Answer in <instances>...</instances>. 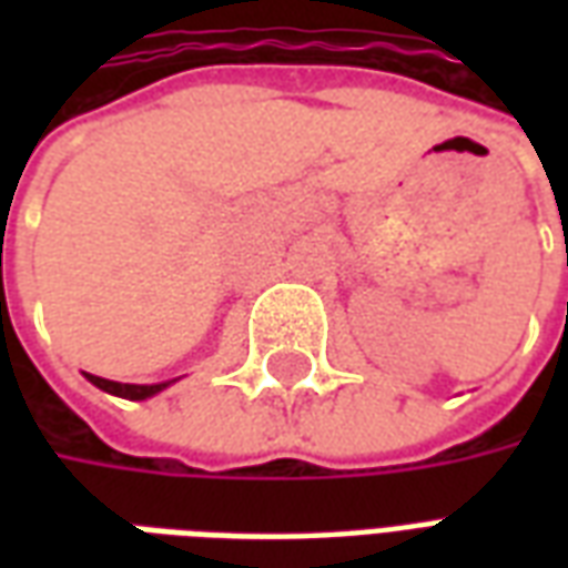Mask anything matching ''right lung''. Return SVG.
Masks as SVG:
<instances>
[{"instance_id":"right-lung-1","label":"right lung","mask_w":568,"mask_h":568,"mask_svg":"<svg viewBox=\"0 0 568 568\" xmlns=\"http://www.w3.org/2000/svg\"><path fill=\"white\" fill-rule=\"evenodd\" d=\"M88 381L97 386V389H103L109 395H118V398H130V402H142V398H151V395H158L161 389H166L173 381L166 383H151V386H136V383H115V381H105V377H97V374H88Z\"/></svg>"}]
</instances>
